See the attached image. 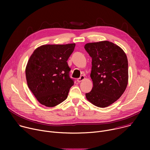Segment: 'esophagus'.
I'll return each instance as SVG.
<instances>
[{"instance_id": "obj_1", "label": "esophagus", "mask_w": 150, "mask_h": 150, "mask_svg": "<svg viewBox=\"0 0 150 150\" xmlns=\"http://www.w3.org/2000/svg\"><path fill=\"white\" fill-rule=\"evenodd\" d=\"M84 79H85V76H83V75H82V76H80V78H78L77 81H78V82H81V81H82L83 80H84Z\"/></svg>"}]
</instances>
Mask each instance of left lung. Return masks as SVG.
<instances>
[{"instance_id": "8db88e82", "label": "left lung", "mask_w": 150, "mask_h": 150, "mask_svg": "<svg viewBox=\"0 0 150 150\" xmlns=\"http://www.w3.org/2000/svg\"><path fill=\"white\" fill-rule=\"evenodd\" d=\"M84 48L92 58L90 74L92 90L87 99L98 108H106L117 101L128 82V62L124 51L108 41L90 42Z\"/></svg>"}]
</instances>
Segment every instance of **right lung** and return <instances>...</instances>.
Wrapping results in <instances>:
<instances>
[{"mask_svg":"<svg viewBox=\"0 0 150 150\" xmlns=\"http://www.w3.org/2000/svg\"><path fill=\"white\" fill-rule=\"evenodd\" d=\"M75 46V43L42 45L30 56L25 68L27 82L40 104L50 108L67 98L74 84L67 60Z\"/></svg>","mask_w":150,"mask_h":150,"instance_id":"obj_1","label":"right lung"}]
</instances>
